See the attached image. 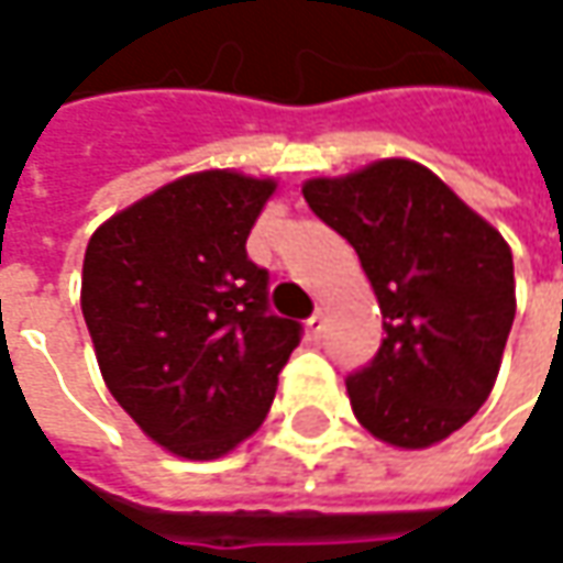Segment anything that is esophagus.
I'll return each mask as SVG.
<instances>
[{"mask_svg": "<svg viewBox=\"0 0 563 563\" xmlns=\"http://www.w3.org/2000/svg\"><path fill=\"white\" fill-rule=\"evenodd\" d=\"M306 328H308V336H314V340H318V336H321V330H324V314H321V311H314V314L306 321Z\"/></svg>", "mask_w": 563, "mask_h": 563, "instance_id": "1", "label": "esophagus"}]
</instances>
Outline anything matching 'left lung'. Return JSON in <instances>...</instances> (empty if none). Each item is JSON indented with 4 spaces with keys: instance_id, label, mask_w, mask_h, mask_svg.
Listing matches in <instances>:
<instances>
[{
    "instance_id": "1",
    "label": "left lung",
    "mask_w": 563,
    "mask_h": 563,
    "mask_svg": "<svg viewBox=\"0 0 563 563\" xmlns=\"http://www.w3.org/2000/svg\"><path fill=\"white\" fill-rule=\"evenodd\" d=\"M302 195L355 249L384 318L380 350L346 378L355 419L394 448L444 441L501 368L517 314L507 242L412 159L311 179Z\"/></svg>"
}]
</instances>
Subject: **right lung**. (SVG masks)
Segmentation results:
<instances>
[{
    "label": "right lung",
    "instance_id": "1",
    "mask_svg": "<svg viewBox=\"0 0 563 563\" xmlns=\"http://www.w3.org/2000/svg\"><path fill=\"white\" fill-rule=\"evenodd\" d=\"M271 179L210 169L90 235L81 311L103 380L159 448L213 460L267 416L302 324L271 311L245 252Z\"/></svg>",
    "mask_w": 563,
    "mask_h": 563
}]
</instances>
